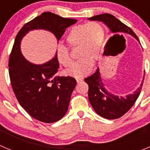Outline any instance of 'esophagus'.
<instances>
[{"label": "esophagus", "mask_w": 150, "mask_h": 150, "mask_svg": "<svg viewBox=\"0 0 150 150\" xmlns=\"http://www.w3.org/2000/svg\"><path fill=\"white\" fill-rule=\"evenodd\" d=\"M82 81H83V79H82V78H76L77 83H80V82Z\"/></svg>", "instance_id": "1"}]
</instances>
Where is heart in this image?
Wrapping results in <instances>:
<instances>
[{"instance_id": "b5f03b06", "label": "heart", "mask_w": 150, "mask_h": 150, "mask_svg": "<svg viewBox=\"0 0 150 150\" xmlns=\"http://www.w3.org/2000/svg\"><path fill=\"white\" fill-rule=\"evenodd\" d=\"M105 36L104 28L97 21L76 25L70 30L66 40L69 48H78V57L80 60L66 73L76 78L87 75L100 55ZM57 58L64 67L73 65L69 49L63 45H60L57 49Z\"/></svg>"}]
</instances>
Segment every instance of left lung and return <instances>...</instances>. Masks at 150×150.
Returning a JSON list of instances; mask_svg holds the SVG:
<instances>
[{"mask_svg": "<svg viewBox=\"0 0 150 150\" xmlns=\"http://www.w3.org/2000/svg\"><path fill=\"white\" fill-rule=\"evenodd\" d=\"M88 19L90 21H102L108 27L112 33H115L114 36L122 33H129L134 36L137 41L139 40L129 27L121 22L113 15L104 13L90 17ZM144 79L140 87L133 93L124 97L113 95L105 89L98 68H97L95 73L85 78L84 81L89 86V101L95 111L104 118L115 120L123 116L135 103L141 93Z\"/></svg>", "mask_w": 150, "mask_h": 150, "instance_id": "8db88e82", "label": "left lung"}]
</instances>
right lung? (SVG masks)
I'll return each instance as SVG.
<instances>
[{
	"label": "right lung",
	"mask_w": 150,
	"mask_h": 150,
	"mask_svg": "<svg viewBox=\"0 0 150 150\" xmlns=\"http://www.w3.org/2000/svg\"><path fill=\"white\" fill-rule=\"evenodd\" d=\"M76 22V19L45 12L26 23L15 40L9 60L13 92L28 114L42 122L52 123L64 117L76 81L72 77L54 76L59 68L57 53L52 60L41 65L27 60L20 48L21 40L30 30L41 29L53 33L58 42L66 29Z\"/></svg>",
	"instance_id": "right-lung-1"
}]
</instances>
